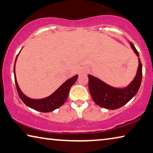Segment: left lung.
Here are the masks:
<instances>
[{
  "mask_svg": "<svg viewBox=\"0 0 153 153\" xmlns=\"http://www.w3.org/2000/svg\"><path fill=\"white\" fill-rule=\"evenodd\" d=\"M131 48L139 57V53L133 43ZM89 90L96 105L109 109H116L126 105L139 90L142 79V65L139 59L137 74L133 81L124 88H116L106 84L90 74H88Z\"/></svg>",
  "mask_w": 153,
  "mask_h": 153,
  "instance_id": "8db88e82",
  "label": "left lung"
}]
</instances>
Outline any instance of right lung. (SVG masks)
<instances>
[{
	"mask_svg": "<svg viewBox=\"0 0 153 153\" xmlns=\"http://www.w3.org/2000/svg\"><path fill=\"white\" fill-rule=\"evenodd\" d=\"M16 57L15 63H14V79H15V83L17 89V91L20 99L25 104L31 109H33L36 111L41 112H51L54 110L60 107L62 105L64 104L66 101L68 96L69 94V91L71 87L73 85L74 83L76 82L78 75H75L74 76L68 79L65 83H63L59 88L55 92L52 94L51 96L48 97L42 98V99H32L27 96H26L18 86L17 81H16V73H15V64L16 59Z\"/></svg>",
	"mask_w": 153,
	"mask_h": 153,
	"instance_id": "right-lung-1",
	"label": "right lung"
}]
</instances>
